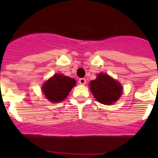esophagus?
Returning <instances> with one entry per match:
<instances>
[{
	"label": "esophagus",
	"instance_id": "1",
	"mask_svg": "<svg viewBox=\"0 0 158 158\" xmlns=\"http://www.w3.org/2000/svg\"><path fill=\"white\" fill-rule=\"evenodd\" d=\"M79 83H80L81 85H85V84L86 83V79L85 78H80V79H79Z\"/></svg>",
	"mask_w": 158,
	"mask_h": 158
}]
</instances>
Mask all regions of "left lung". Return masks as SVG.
Returning <instances> with one entry per match:
<instances>
[{"label":"left lung","instance_id":"left-lung-1","mask_svg":"<svg viewBox=\"0 0 158 158\" xmlns=\"http://www.w3.org/2000/svg\"><path fill=\"white\" fill-rule=\"evenodd\" d=\"M90 90L96 100L106 105L115 103L122 94V86L118 81L104 73L98 74L90 82Z\"/></svg>","mask_w":158,"mask_h":158}]
</instances>
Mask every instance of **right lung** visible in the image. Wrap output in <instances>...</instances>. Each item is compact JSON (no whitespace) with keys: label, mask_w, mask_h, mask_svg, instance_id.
Listing matches in <instances>:
<instances>
[{"label":"right lung","mask_w":158,"mask_h":158,"mask_svg":"<svg viewBox=\"0 0 158 158\" xmlns=\"http://www.w3.org/2000/svg\"><path fill=\"white\" fill-rule=\"evenodd\" d=\"M76 85L73 78L61 74H54L43 85V92L51 102H61L68 96L72 88Z\"/></svg>","instance_id":"1"}]
</instances>
